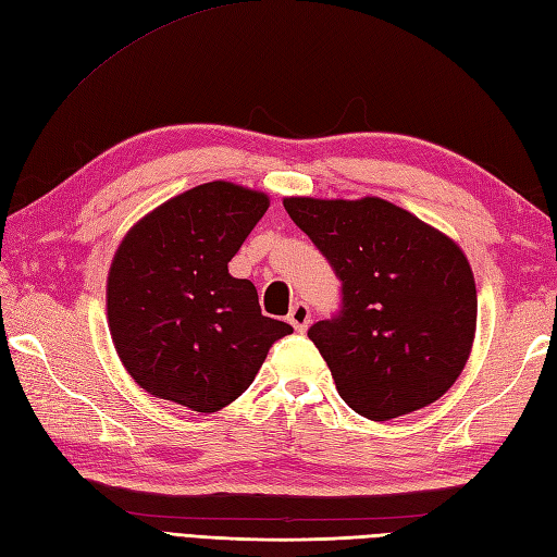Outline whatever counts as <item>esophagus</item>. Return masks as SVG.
<instances>
[{
    "instance_id": "34e87169",
    "label": "esophagus",
    "mask_w": 557,
    "mask_h": 557,
    "mask_svg": "<svg viewBox=\"0 0 557 557\" xmlns=\"http://www.w3.org/2000/svg\"><path fill=\"white\" fill-rule=\"evenodd\" d=\"M289 322H292L296 332H306L308 324H310V308L304 301L294 304L292 310H289Z\"/></svg>"
}]
</instances>
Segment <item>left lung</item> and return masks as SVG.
<instances>
[{"mask_svg":"<svg viewBox=\"0 0 557 557\" xmlns=\"http://www.w3.org/2000/svg\"><path fill=\"white\" fill-rule=\"evenodd\" d=\"M284 209L341 282L308 330L344 403L372 421L435 403L459 379L478 296L463 251L386 199L289 197Z\"/></svg>","mask_w":557,"mask_h":557,"instance_id":"obj_1","label":"left lung"}]
</instances>
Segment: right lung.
I'll use <instances>...</instances> for the list:
<instances>
[{
	"instance_id": "right-lung-1",
	"label": "right lung",
	"mask_w": 557,
	"mask_h": 557,
	"mask_svg": "<svg viewBox=\"0 0 557 557\" xmlns=\"http://www.w3.org/2000/svg\"><path fill=\"white\" fill-rule=\"evenodd\" d=\"M268 209L239 185H197L124 237L108 277L120 360L143 391L193 411H219L249 388L292 324L265 318L249 280L227 263Z\"/></svg>"
}]
</instances>
